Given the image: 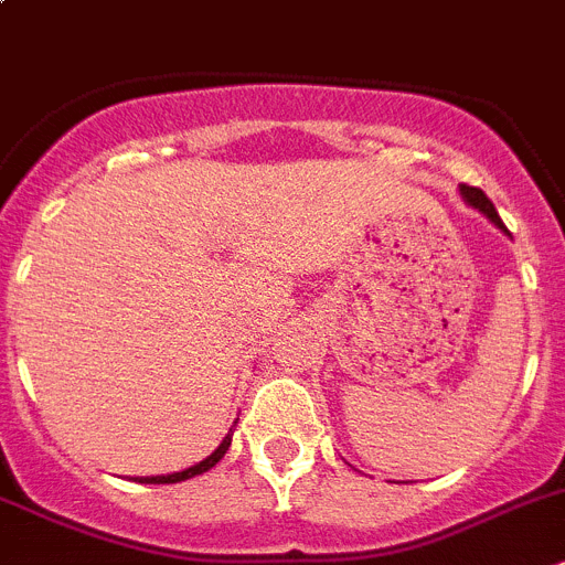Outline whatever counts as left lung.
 Masks as SVG:
<instances>
[{
    "label": "left lung",
    "mask_w": 565,
    "mask_h": 565,
    "mask_svg": "<svg viewBox=\"0 0 565 565\" xmlns=\"http://www.w3.org/2000/svg\"><path fill=\"white\" fill-rule=\"evenodd\" d=\"M460 192H462V198H466L468 203L473 205V209L482 211V214L490 220V223H497L499 228H504V223H502V217H499L497 205L490 203V198L482 192V189H479V186H468V183H462Z\"/></svg>",
    "instance_id": "1"
}]
</instances>
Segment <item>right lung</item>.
I'll return each instance as SVG.
<instances>
[{
    "instance_id": "1",
    "label": "right lung",
    "mask_w": 565,
    "mask_h": 565,
    "mask_svg": "<svg viewBox=\"0 0 565 565\" xmlns=\"http://www.w3.org/2000/svg\"><path fill=\"white\" fill-rule=\"evenodd\" d=\"M228 446H231V435H225V440L220 443V446H217V451H214V455H209V457H205L203 462H198V466L186 468V471L167 473V477H141L139 482H147V484H172V482H183V479H192V477H198V473H203V471H209V468H214V466H217V462L223 460V457H225V451H228Z\"/></svg>"
}]
</instances>
